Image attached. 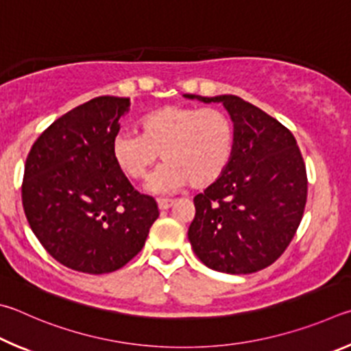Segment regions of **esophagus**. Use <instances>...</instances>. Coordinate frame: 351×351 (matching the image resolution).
Here are the masks:
<instances>
[{
    "label": "esophagus",
    "mask_w": 351,
    "mask_h": 351,
    "mask_svg": "<svg viewBox=\"0 0 351 351\" xmlns=\"http://www.w3.org/2000/svg\"><path fill=\"white\" fill-rule=\"evenodd\" d=\"M157 205H158V208L162 211H165V210H169V208L174 205V200H168V199H163V200H158L157 202Z\"/></svg>",
    "instance_id": "esophagus-1"
}]
</instances>
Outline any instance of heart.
Returning a JSON list of instances; mask_svg holds the SVG:
<instances>
[{
    "mask_svg": "<svg viewBox=\"0 0 351 351\" xmlns=\"http://www.w3.org/2000/svg\"><path fill=\"white\" fill-rule=\"evenodd\" d=\"M236 143L234 125L223 110L171 104L146 114L138 134L120 132L112 157L128 179L143 180L160 157L163 165L149 183L152 191L213 185L228 168Z\"/></svg>",
    "mask_w": 351,
    "mask_h": 351,
    "instance_id": "obj_1",
    "label": "heart"
}]
</instances>
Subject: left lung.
Masks as SVG:
<instances>
[{
	"instance_id": "8db88e82",
	"label": "left lung",
	"mask_w": 351,
	"mask_h": 351,
	"mask_svg": "<svg viewBox=\"0 0 351 351\" xmlns=\"http://www.w3.org/2000/svg\"><path fill=\"white\" fill-rule=\"evenodd\" d=\"M185 97L223 103L236 131L228 168L194 197L189 242L208 268L259 271L284 254L304 216L308 179L298 141L280 121L237 95Z\"/></svg>"
}]
</instances>
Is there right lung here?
Returning <instances> with one entry per match:
<instances>
[{
    "mask_svg": "<svg viewBox=\"0 0 351 351\" xmlns=\"http://www.w3.org/2000/svg\"><path fill=\"white\" fill-rule=\"evenodd\" d=\"M129 98H92L61 115L30 147L21 183L26 219L55 261L88 274L125 267L145 247L158 208L112 157Z\"/></svg>",
    "mask_w": 351,
    "mask_h": 351,
    "instance_id": "add662e5",
    "label": "right lung"
}]
</instances>
